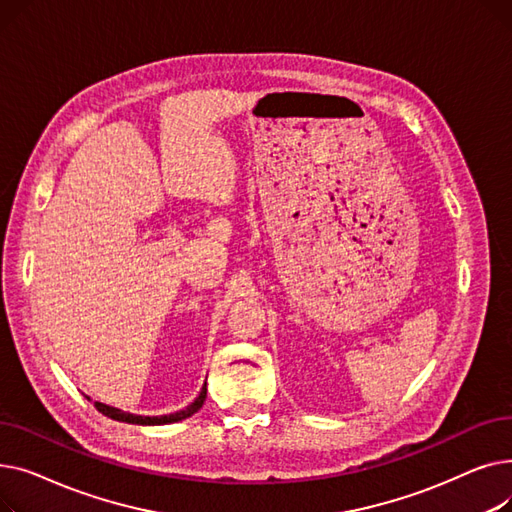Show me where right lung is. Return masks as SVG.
Masks as SVG:
<instances>
[{
	"mask_svg": "<svg viewBox=\"0 0 512 512\" xmlns=\"http://www.w3.org/2000/svg\"><path fill=\"white\" fill-rule=\"evenodd\" d=\"M205 396H207V386H203L201 394L195 398V402H191L184 411H178V413H172V415H161V417H141V415H132V413H124L116 407H107L103 405V402H95V409L99 413H103L105 417L110 419H116V421H124V423H139V425H164V423H174V421H182L186 417L195 415L205 402Z\"/></svg>",
	"mask_w": 512,
	"mask_h": 512,
	"instance_id": "add662e5",
	"label": "right lung"
}]
</instances>
